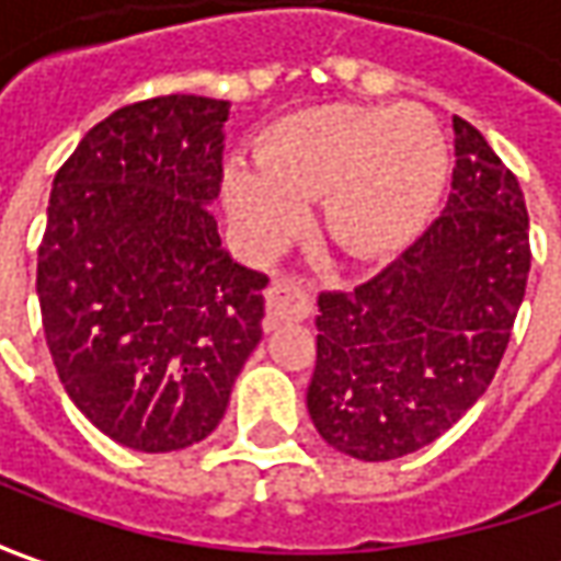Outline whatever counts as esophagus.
<instances>
[{"label": "esophagus", "instance_id": "1", "mask_svg": "<svg viewBox=\"0 0 561 561\" xmlns=\"http://www.w3.org/2000/svg\"><path fill=\"white\" fill-rule=\"evenodd\" d=\"M313 313V300L304 291L291 288V285H273L266 291V317H263V329L276 332L282 322H300Z\"/></svg>", "mask_w": 561, "mask_h": 561}]
</instances>
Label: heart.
<instances>
[{"label":"heart","mask_w":561,"mask_h":561,"mask_svg":"<svg viewBox=\"0 0 561 561\" xmlns=\"http://www.w3.org/2000/svg\"><path fill=\"white\" fill-rule=\"evenodd\" d=\"M257 167H232L222 198L248 244L279 242L319 198V232L351 261H381L413 242L447 180V146L419 107L319 105L263 133Z\"/></svg>","instance_id":"b5f03b06"}]
</instances>
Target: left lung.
Masks as SVG:
<instances>
[{"label": "left lung", "mask_w": 561, "mask_h": 561, "mask_svg": "<svg viewBox=\"0 0 561 561\" xmlns=\"http://www.w3.org/2000/svg\"><path fill=\"white\" fill-rule=\"evenodd\" d=\"M444 214L376 279L322 291L307 410L325 444L385 462L432 444L488 391L525 298L528 207L506 164L454 117Z\"/></svg>", "instance_id": "1"}]
</instances>
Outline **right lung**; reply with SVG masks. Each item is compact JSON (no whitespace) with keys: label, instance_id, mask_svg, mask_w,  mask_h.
Wrapping results in <instances>:
<instances>
[{"label":"right lung","instance_id":"1","mask_svg":"<svg viewBox=\"0 0 561 561\" xmlns=\"http://www.w3.org/2000/svg\"><path fill=\"white\" fill-rule=\"evenodd\" d=\"M229 102L158 95L95 124L55 173L36 295L73 407L139 454L220 425L261 344L266 276L229 257L210 204Z\"/></svg>","mask_w":561,"mask_h":561}]
</instances>
